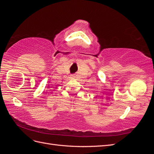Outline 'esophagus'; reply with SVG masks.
<instances>
[{"mask_svg":"<svg viewBox=\"0 0 154 154\" xmlns=\"http://www.w3.org/2000/svg\"><path fill=\"white\" fill-rule=\"evenodd\" d=\"M74 77H75V76H74V74H71V78H74Z\"/></svg>","mask_w":154,"mask_h":154,"instance_id":"obj_1","label":"esophagus"}]
</instances>
